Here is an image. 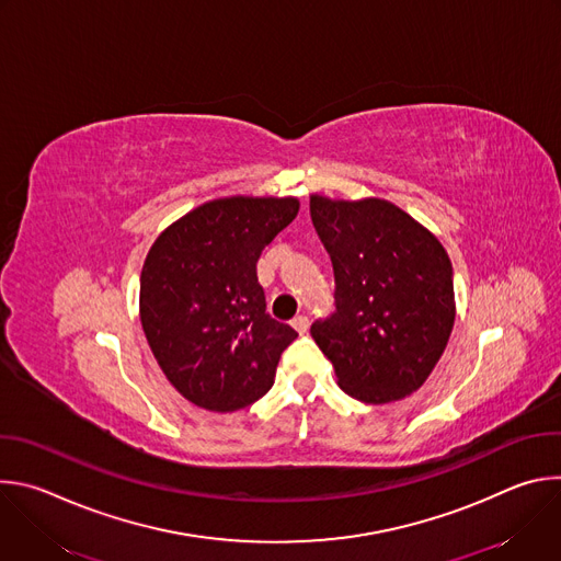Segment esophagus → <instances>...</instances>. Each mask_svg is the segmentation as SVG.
Returning <instances> with one entry per match:
<instances>
[{
    "instance_id": "esophagus-1",
    "label": "esophagus",
    "mask_w": 561,
    "mask_h": 561,
    "mask_svg": "<svg viewBox=\"0 0 561 561\" xmlns=\"http://www.w3.org/2000/svg\"><path fill=\"white\" fill-rule=\"evenodd\" d=\"M290 324H293V329H295L297 333L304 335V333L308 331V317H306V314H297Z\"/></svg>"
}]
</instances>
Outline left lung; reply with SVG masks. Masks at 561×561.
I'll list each match as a JSON object with an SVG mask.
<instances>
[{"label":"left lung","instance_id":"1","mask_svg":"<svg viewBox=\"0 0 561 561\" xmlns=\"http://www.w3.org/2000/svg\"><path fill=\"white\" fill-rule=\"evenodd\" d=\"M331 255L335 310L310 335L346 394L388 404L415 392L439 362L453 324V266L422 224L383 199L310 197Z\"/></svg>","mask_w":561,"mask_h":561}]
</instances>
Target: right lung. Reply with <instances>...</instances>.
Listing matches in <instances>:
<instances>
[{
	"instance_id": "1",
	"label": "right lung",
	"mask_w": 561,
	"mask_h": 561,
	"mask_svg": "<svg viewBox=\"0 0 561 561\" xmlns=\"http://www.w3.org/2000/svg\"><path fill=\"white\" fill-rule=\"evenodd\" d=\"M297 210L293 197L215 199L148 251L141 327L157 364L195 407L230 413L271 390L297 331L266 312L257 260Z\"/></svg>"
}]
</instances>
